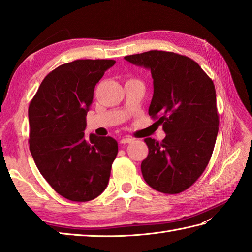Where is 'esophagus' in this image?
<instances>
[{
    "instance_id": "1",
    "label": "esophagus",
    "mask_w": 252,
    "mask_h": 252,
    "mask_svg": "<svg viewBox=\"0 0 252 252\" xmlns=\"http://www.w3.org/2000/svg\"><path fill=\"white\" fill-rule=\"evenodd\" d=\"M133 141H134V138H132V137H130V136H126V137L121 138L120 143H121V144H127V143H131V142H133Z\"/></svg>"
}]
</instances>
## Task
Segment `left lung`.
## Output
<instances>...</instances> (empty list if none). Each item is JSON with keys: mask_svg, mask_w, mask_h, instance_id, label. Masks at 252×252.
Listing matches in <instances>:
<instances>
[{"mask_svg": "<svg viewBox=\"0 0 252 252\" xmlns=\"http://www.w3.org/2000/svg\"><path fill=\"white\" fill-rule=\"evenodd\" d=\"M152 72L154 95L148 114L165 132L162 142L146 137L148 156L141 170L146 183L164 194L189 189L205 171L219 131L216 89L191 58L148 51L126 56Z\"/></svg>", "mask_w": 252, "mask_h": 252, "instance_id": "obj_1", "label": "left lung"}]
</instances>
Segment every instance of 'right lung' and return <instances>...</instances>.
Wrapping results in <instances>:
<instances>
[{"label":"right lung","instance_id":"obj_1","mask_svg":"<svg viewBox=\"0 0 252 252\" xmlns=\"http://www.w3.org/2000/svg\"><path fill=\"white\" fill-rule=\"evenodd\" d=\"M114 60L63 63L42 81L29 105V148L53 189L71 201H89L108 184L118 143L110 136H84L95 85Z\"/></svg>","mask_w":252,"mask_h":252}]
</instances>
